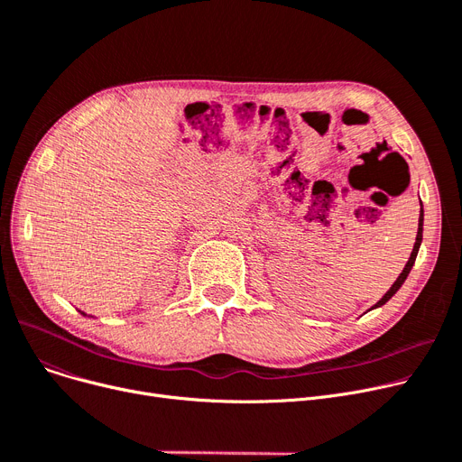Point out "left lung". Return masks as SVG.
Segmentation results:
<instances>
[{
  "instance_id": "left-lung-1",
  "label": "left lung",
  "mask_w": 462,
  "mask_h": 462,
  "mask_svg": "<svg viewBox=\"0 0 462 462\" xmlns=\"http://www.w3.org/2000/svg\"><path fill=\"white\" fill-rule=\"evenodd\" d=\"M421 236H423V207H421V210H420V224H418V235H416V244H414V250H412V254H411V259H409V263L404 264V268H402V273L399 274V278L395 280V283L390 287V291L381 298V300H378L373 308H381V306H384L390 298L399 291V287L404 283V280H406V276L411 274V270H412V266H414V261H416V255H418V250H420V244H421Z\"/></svg>"
}]
</instances>
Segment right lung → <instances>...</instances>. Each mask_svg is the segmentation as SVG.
Instances as JSON below:
<instances>
[{
    "mask_svg": "<svg viewBox=\"0 0 462 462\" xmlns=\"http://www.w3.org/2000/svg\"><path fill=\"white\" fill-rule=\"evenodd\" d=\"M81 315H86V313H84V311H81Z\"/></svg>",
    "mask_w": 462,
    "mask_h": 462,
    "instance_id": "right-lung-1",
    "label": "right lung"
}]
</instances>
